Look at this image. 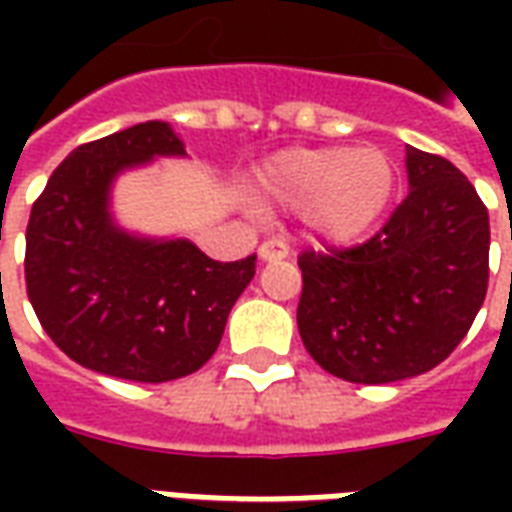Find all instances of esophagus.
I'll use <instances>...</instances> for the list:
<instances>
[{"instance_id":"34e87169","label":"esophagus","mask_w":512,"mask_h":512,"mask_svg":"<svg viewBox=\"0 0 512 512\" xmlns=\"http://www.w3.org/2000/svg\"><path fill=\"white\" fill-rule=\"evenodd\" d=\"M257 252H260V257H263V260H285L290 249L285 241H279V238H268V241H263V244H260V249H257Z\"/></svg>"}]
</instances>
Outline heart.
Instances as JSON below:
<instances>
[{
    "instance_id": "heart-1",
    "label": "heart",
    "mask_w": 512,
    "mask_h": 512,
    "mask_svg": "<svg viewBox=\"0 0 512 512\" xmlns=\"http://www.w3.org/2000/svg\"><path fill=\"white\" fill-rule=\"evenodd\" d=\"M395 191V167L378 147H299L260 169L255 197L268 208L307 211L315 233L334 244L365 235Z\"/></svg>"
}]
</instances>
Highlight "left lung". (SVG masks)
Here are the masks:
<instances>
[{
	"label": "left lung",
	"instance_id": "obj_1",
	"mask_svg": "<svg viewBox=\"0 0 512 512\" xmlns=\"http://www.w3.org/2000/svg\"><path fill=\"white\" fill-rule=\"evenodd\" d=\"M411 191L365 244L299 255L304 348L351 384H392L441 365L488 290V208L447 158L406 147Z\"/></svg>",
	"mask_w": 512,
	"mask_h": 512
}]
</instances>
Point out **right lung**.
I'll return each mask as SVG.
<instances>
[{"label":"right lung","mask_w":512,"mask_h":512,"mask_svg":"<svg viewBox=\"0 0 512 512\" xmlns=\"http://www.w3.org/2000/svg\"><path fill=\"white\" fill-rule=\"evenodd\" d=\"M153 156H183L158 120L76 147L32 205L24 255L32 310L62 354L139 384L191 376L216 354L257 260L219 263L189 241L115 227L112 180Z\"/></svg>","instance_id":"1"}]
</instances>
